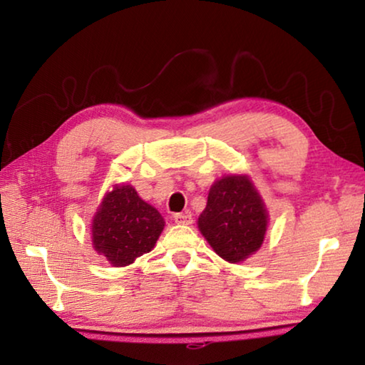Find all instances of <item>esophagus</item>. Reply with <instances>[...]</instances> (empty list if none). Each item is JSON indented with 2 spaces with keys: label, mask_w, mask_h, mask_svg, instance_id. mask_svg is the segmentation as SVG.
<instances>
[{
  "label": "esophagus",
  "mask_w": 365,
  "mask_h": 365,
  "mask_svg": "<svg viewBox=\"0 0 365 365\" xmlns=\"http://www.w3.org/2000/svg\"><path fill=\"white\" fill-rule=\"evenodd\" d=\"M174 220H175V224H180V225H191V224H193V217H191L190 212L175 214Z\"/></svg>",
  "instance_id": "1"
}]
</instances>
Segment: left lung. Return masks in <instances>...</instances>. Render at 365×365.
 <instances>
[{"mask_svg": "<svg viewBox=\"0 0 365 365\" xmlns=\"http://www.w3.org/2000/svg\"><path fill=\"white\" fill-rule=\"evenodd\" d=\"M197 227L220 257L240 262L261 248L267 212L248 177L230 175L212 185Z\"/></svg>", "mask_w": 365, "mask_h": 365, "instance_id": "left-lung-1", "label": "left lung"}]
</instances>
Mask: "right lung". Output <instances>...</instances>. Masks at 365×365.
Here are the masks:
<instances>
[{"label":"right lung","mask_w":365,"mask_h":365,"mask_svg":"<svg viewBox=\"0 0 365 365\" xmlns=\"http://www.w3.org/2000/svg\"><path fill=\"white\" fill-rule=\"evenodd\" d=\"M163 228V215L141 200L133 187L122 185L104 196L91 233L95 250L122 267L150 252Z\"/></svg>","instance_id":"right-lung-1"}]
</instances>
